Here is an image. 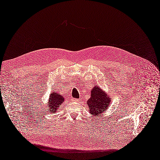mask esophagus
<instances>
[{"label":"esophagus","mask_w":160,"mask_h":160,"mask_svg":"<svg viewBox=\"0 0 160 160\" xmlns=\"http://www.w3.org/2000/svg\"><path fill=\"white\" fill-rule=\"evenodd\" d=\"M73 101H78V99H73Z\"/></svg>","instance_id":"34e87169"}]
</instances>
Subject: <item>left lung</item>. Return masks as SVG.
Segmentation results:
<instances>
[{"instance_id": "8db88e82", "label": "left lung", "mask_w": 160, "mask_h": 160, "mask_svg": "<svg viewBox=\"0 0 160 160\" xmlns=\"http://www.w3.org/2000/svg\"><path fill=\"white\" fill-rule=\"evenodd\" d=\"M111 102V98L103 91L98 86H95L91 90V98L87 101V104L89 107V112L94 116L106 111Z\"/></svg>"}]
</instances>
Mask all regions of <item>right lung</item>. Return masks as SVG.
Masks as SVG:
<instances>
[{
  "label": "right lung",
  "mask_w": 160,
  "mask_h": 160,
  "mask_svg": "<svg viewBox=\"0 0 160 160\" xmlns=\"http://www.w3.org/2000/svg\"><path fill=\"white\" fill-rule=\"evenodd\" d=\"M64 98L62 95H58V93L55 91H52L49 95V99L48 102V109L49 112H55L57 109H58L59 105L62 104L64 101Z\"/></svg>",
  "instance_id": "1"
}]
</instances>
